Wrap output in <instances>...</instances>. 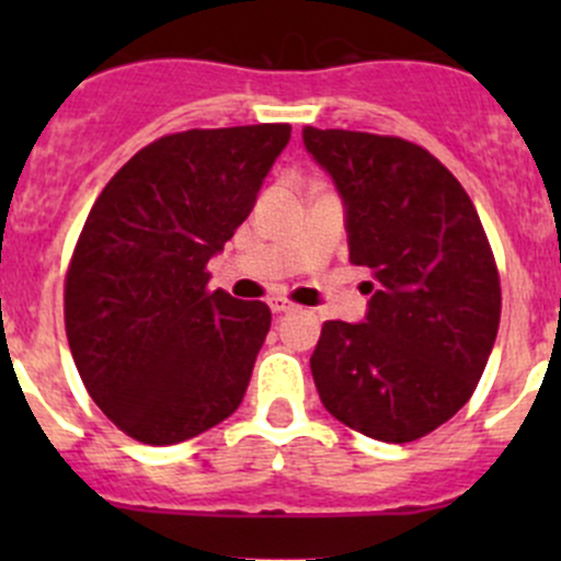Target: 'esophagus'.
I'll return each instance as SVG.
<instances>
[{
    "label": "esophagus",
    "mask_w": 561,
    "mask_h": 561,
    "mask_svg": "<svg viewBox=\"0 0 561 561\" xmlns=\"http://www.w3.org/2000/svg\"><path fill=\"white\" fill-rule=\"evenodd\" d=\"M268 307H271V312H276V314H287V312H296L298 309L296 304L285 301V298H271Z\"/></svg>",
    "instance_id": "1"
}]
</instances>
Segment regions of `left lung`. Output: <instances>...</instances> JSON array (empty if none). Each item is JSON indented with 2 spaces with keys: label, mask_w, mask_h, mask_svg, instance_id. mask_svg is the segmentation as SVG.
<instances>
[{
  "label": "left lung",
  "mask_w": 561,
  "mask_h": 561,
  "mask_svg": "<svg viewBox=\"0 0 561 561\" xmlns=\"http://www.w3.org/2000/svg\"><path fill=\"white\" fill-rule=\"evenodd\" d=\"M344 206L350 263L371 282L360 322L328 320L312 360L322 407L380 443H412L456 415L489 364L500 276L472 201L421 146L304 127Z\"/></svg>",
  "instance_id": "8db88e82"
}]
</instances>
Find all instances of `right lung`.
Returning a JSON list of instances; mask_svg holds the SVG:
<instances>
[{"mask_svg":"<svg viewBox=\"0 0 561 561\" xmlns=\"http://www.w3.org/2000/svg\"><path fill=\"white\" fill-rule=\"evenodd\" d=\"M290 124L186 129L140 149L89 211L65 325L89 396L146 445L197 437L239 410L271 328L263 301L208 293Z\"/></svg>","mask_w":561,"mask_h":561,"instance_id":"1","label":"right lung"}]
</instances>
